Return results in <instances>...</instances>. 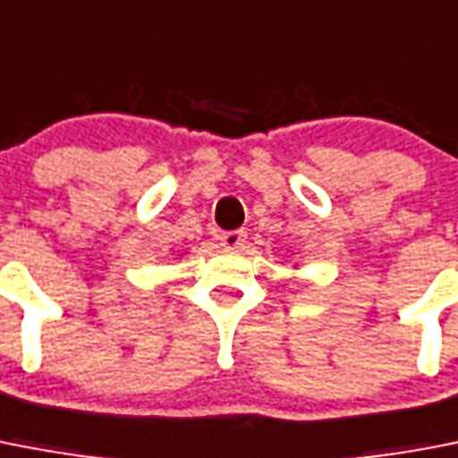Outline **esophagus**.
I'll return each mask as SVG.
<instances>
[{
    "mask_svg": "<svg viewBox=\"0 0 458 458\" xmlns=\"http://www.w3.org/2000/svg\"><path fill=\"white\" fill-rule=\"evenodd\" d=\"M221 244L225 249H242L247 244V230H228V233H223Z\"/></svg>",
    "mask_w": 458,
    "mask_h": 458,
    "instance_id": "obj_1",
    "label": "esophagus"
}]
</instances>
